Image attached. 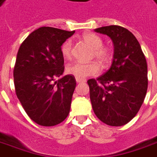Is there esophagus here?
Wrapping results in <instances>:
<instances>
[{
	"label": "esophagus",
	"mask_w": 157,
	"mask_h": 157,
	"mask_svg": "<svg viewBox=\"0 0 157 157\" xmlns=\"http://www.w3.org/2000/svg\"><path fill=\"white\" fill-rule=\"evenodd\" d=\"M76 81L77 83H81V82H86V79H84V78H76Z\"/></svg>",
	"instance_id": "esophagus-1"
}]
</instances>
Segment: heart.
I'll list each match as a JSON object with an SVG mask.
<instances>
[{"label": "heart", "mask_w": 157, "mask_h": 157, "mask_svg": "<svg viewBox=\"0 0 157 157\" xmlns=\"http://www.w3.org/2000/svg\"><path fill=\"white\" fill-rule=\"evenodd\" d=\"M83 40L87 42L93 48V56L100 62L105 65L110 61L111 53L109 48L104 47L102 38L93 33H86L83 34ZM61 53L66 59H70L72 54V42L70 40H66L61 46ZM68 74L74 76L77 78H85L86 77L94 76L100 71V66L95 61L84 63V62H72L66 67Z\"/></svg>", "instance_id": "obj_1"}]
</instances>
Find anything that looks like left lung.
I'll return each mask as SVG.
<instances>
[{"mask_svg": "<svg viewBox=\"0 0 157 157\" xmlns=\"http://www.w3.org/2000/svg\"><path fill=\"white\" fill-rule=\"evenodd\" d=\"M114 44L110 68L97 79L87 81L92 109L98 118L110 126H122L135 117L148 89V68L144 54L133 33L120 26L95 29Z\"/></svg>", "mask_w": 157, "mask_h": 157, "instance_id": "8db88e82", "label": "left lung"}]
</instances>
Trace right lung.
<instances>
[{"label": "right lung", "mask_w": 157, "mask_h": 157, "mask_svg": "<svg viewBox=\"0 0 157 157\" xmlns=\"http://www.w3.org/2000/svg\"><path fill=\"white\" fill-rule=\"evenodd\" d=\"M75 31L42 27L22 42L13 68L15 92L28 117L42 126H54L66 119L76 87L72 75L64 72L61 46Z\"/></svg>", "instance_id": "add662e5"}]
</instances>
